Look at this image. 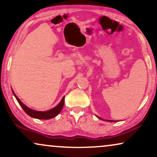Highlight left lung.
Wrapping results in <instances>:
<instances>
[{
  "label": "left lung",
  "mask_w": 157,
  "mask_h": 157,
  "mask_svg": "<svg viewBox=\"0 0 157 157\" xmlns=\"http://www.w3.org/2000/svg\"><path fill=\"white\" fill-rule=\"evenodd\" d=\"M97 117L98 118V119H101L100 117ZM103 120H104V119H103ZM107 121H111V120H107Z\"/></svg>",
  "instance_id": "obj_1"
}]
</instances>
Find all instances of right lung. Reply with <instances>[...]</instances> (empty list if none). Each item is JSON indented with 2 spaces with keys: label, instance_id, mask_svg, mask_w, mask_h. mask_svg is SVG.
Segmentation results:
<instances>
[{
  "label": "right lung",
  "instance_id": "obj_1",
  "mask_svg": "<svg viewBox=\"0 0 157 157\" xmlns=\"http://www.w3.org/2000/svg\"><path fill=\"white\" fill-rule=\"evenodd\" d=\"M13 94L14 96L16 97V100L18 101L19 104H20L21 106L22 107L23 111H24L28 115H29L30 117L35 118V119H52L53 117H56V116L61 112L62 109H63V104H64V99H65V97L63 96L59 104H58L56 106L54 107L53 109H51V110H48L46 111H38L33 110V109L27 107L24 104H23L22 101H21V100L17 97L13 91Z\"/></svg>",
  "mask_w": 157,
  "mask_h": 157
}]
</instances>
